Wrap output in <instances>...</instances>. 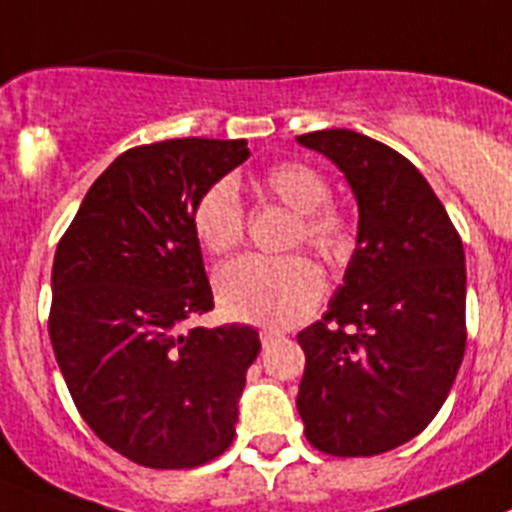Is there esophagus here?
<instances>
[{
  "label": "esophagus",
  "mask_w": 512,
  "mask_h": 512,
  "mask_svg": "<svg viewBox=\"0 0 512 512\" xmlns=\"http://www.w3.org/2000/svg\"><path fill=\"white\" fill-rule=\"evenodd\" d=\"M259 335H261V342H264V345H272V342H277V340H282V337H285L280 329H261Z\"/></svg>",
  "instance_id": "34e87169"
}]
</instances>
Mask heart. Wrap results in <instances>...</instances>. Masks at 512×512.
<instances>
[{
  "mask_svg": "<svg viewBox=\"0 0 512 512\" xmlns=\"http://www.w3.org/2000/svg\"><path fill=\"white\" fill-rule=\"evenodd\" d=\"M256 185L298 214L293 243H306L327 261L340 264L356 243L353 222L340 206L327 204L329 183L306 162H277L266 167ZM193 232L209 253H227L243 240L246 214L235 185L217 180L193 204ZM324 293L322 269L306 256H243L217 274V298L230 319L261 327H290L314 311Z\"/></svg>",
  "mask_w": 512,
  "mask_h": 512,
  "instance_id": "b5f03b06",
  "label": "heart"
}]
</instances>
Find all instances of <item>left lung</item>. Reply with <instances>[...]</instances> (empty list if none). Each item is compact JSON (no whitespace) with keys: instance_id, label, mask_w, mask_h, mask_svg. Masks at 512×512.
Masks as SVG:
<instances>
[{"instance_id":"8db88e82","label":"left lung","mask_w":512,"mask_h":512,"mask_svg":"<svg viewBox=\"0 0 512 512\" xmlns=\"http://www.w3.org/2000/svg\"><path fill=\"white\" fill-rule=\"evenodd\" d=\"M345 172L358 246L329 311L298 332V413L316 450L369 458L421 434L466 353V256L432 185L353 130L298 135Z\"/></svg>"}]
</instances>
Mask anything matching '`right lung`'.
I'll return each instance as SVG.
<instances>
[{"instance_id": "obj_1", "label": "right lung", "mask_w": 512, "mask_h": 512, "mask_svg": "<svg viewBox=\"0 0 512 512\" xmlns=\"http://www.w3.org/2000/svg\"><path fill=\"white\" fill-rule=\"evenodd\" d=\"M248 156L246 141L211 138L128 149L88 188L54 253L59 371L96 437L138 466H204L235 437L259 332L188 327L214 308L190 214Z\"/></svg>"}]
</instances>
